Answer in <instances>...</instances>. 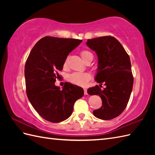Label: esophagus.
Listing matches in <instances>:
<instances>
[{"instance_id":"34e87169","label":"esophagus","mask_w":155,"mask_h":155,"mask_svg":"<svg viewBox=\"0 0 155 155\" xmlns=\"http://www.w3.org/2000/svg\"><path fill=\"white\" fill-rule=\"evenodd\" d=\"M84 94L85 95L88 94L87 93V88H84Z\"/></svg>"}]
</instances>
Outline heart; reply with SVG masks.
I'll return each instance as SVG.
<instances>
[{"mask_svg":"<svg viewBox=\"0 0 155 155\" xmlns=\"http://www.w3.org/2000/svg\"><path fill=\"white\" fill-rule=\"evenodd\" d=\"M81 57L84 61H86L87 59L93 56L91 52L86 50L81 51L80 52ZM68 66V59L66 58L63 62V67L65 68ZM91 76L88 72H73L68 77V80L71 83L78 85V86H85L88 81L91 79Z\"/></svg>","mask_w":155,"mask_h":155,"instance_id":"1","label":"heart"}]
</instances>
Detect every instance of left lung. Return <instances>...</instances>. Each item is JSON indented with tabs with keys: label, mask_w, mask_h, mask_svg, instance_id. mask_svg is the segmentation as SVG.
I'll return each instance as SVG.
<instances>
[{
	"label": "left lung",
	"mask_w": 155,
	"mask_h": 155,
	"mask_svg": "<svg viewBox=\"0 0 155 155\" xmlns=\"http://www.w3.org/2000/svg\"><path fill=\"white\" fill-rule=\"evenodd\" d=\"M87 45L98 57L94 79L106 86L102 90L96 85L87 91L88 94L99 95L102 99V107L94 110L93 114L102 120L113 119L125 109L132 92L133 76L129 56L119 41L110 36L88 39Z\"/></svg>",
	"instance_id": "left-lung-1"
}]
</instances>
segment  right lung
Segmentation results:
<instances>
[{"mask_svg": "<svg viewBox=\"0 0 155 155\" xmlns=\"http://www.w3.org/2000/svg\"><path fill=\"white\" fill-rule=\"evenodd\" d=\"M82 42L74 38L43 37L32 48L26 62L28 100L39 115L51 123L67 119L76 101L84 95L83 88L70 83H66L62 90L54 84L64 60Z\"/></svg>", "mask_w": 155, "mask_h": 155, "instance_id": "add662e5", "label": "right lung"}]
</instances>
